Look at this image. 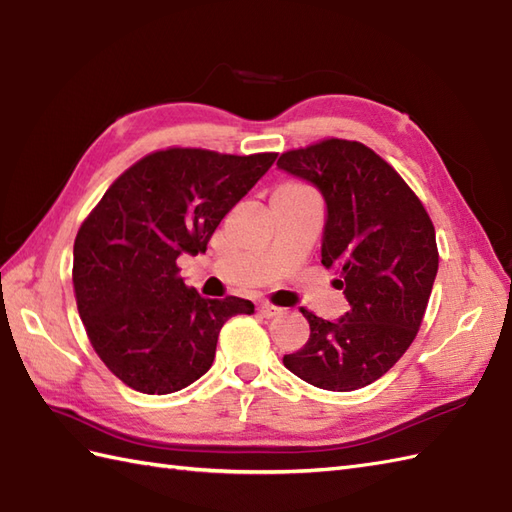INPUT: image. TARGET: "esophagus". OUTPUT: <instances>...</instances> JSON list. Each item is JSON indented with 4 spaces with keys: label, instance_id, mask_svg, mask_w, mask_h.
<instances>
[{
    "label": "esophagus",
    "instance_id": "esophagus-1",
    "mask_svg": "<svg viewBox=\"0 0 512 512\" xmlns=\"http://www.w3.org/2000/svg\"><path fill=\"white\" fill-rule=\"evenodd\" d=\"M259 312H261V316H266V318H275V316L283 314L281 307L270 305V303H261V305H259Z\"/></svg>",
    "mask_w": 512,
    "mask_h": 512
}]
</instances>
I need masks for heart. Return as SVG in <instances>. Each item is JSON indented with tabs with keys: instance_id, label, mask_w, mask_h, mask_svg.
<instances>
[{
	"instance_id": "heart-1",
	"label": "heart",
	"mask_w": 512,
	"mask_h": 512,
	"mask_svg": "<svg viewBox=\"0 0 512 512\" xmlns=\"http://www.w3.org/2000/svg\"><path fill=\"white\" fill-rule=\"evenodd\" d=\"M275 194L279 196H305V194H312L310 189L303 187V185H296V183H285L281 185Z\"/></svg>"
}]
</instances>
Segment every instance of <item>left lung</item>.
<instances>
[{
	"mask_svg": "<svg viewBox=\"0 0 512 512\" xmlns=\"http://www.w3.org/2000/svg\"><path fill=\"white\" fill-rule=\"evenodd\" d=\"M277 165L323 196L320 261L349 301L334 323L301 307L310 338L283 364L316 388H364L397 364L421 327L438 272L434 224L406 181L360 141L325 139L283 152Z\"/></svg>",
	"mask_w": 512,
	"mask_h": 512,
	"instance_id": "obj_1",
	"label": "left lung"
}]
</instances>
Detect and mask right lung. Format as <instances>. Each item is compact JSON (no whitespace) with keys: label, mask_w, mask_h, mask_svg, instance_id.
Masks as SVG:
<instances>
[{"label":"right lung","mask_w":512,"mask_h":512,"mask_svg":"<svg viewBox=\"0 0 512 512\" xmlns=\"http://www.w3.org/2000/svg\"><path fill=\"white\" fill-rule=\"evenodd\" d=\"M275 152H152L106 189L74 242L78 314L100 360L126 386L170 395L205 375L222 325L255 305L205 299L176 259L207 251L222 218L275 163Z\"/></svg>","instance_id":"right-lung-1"}]
</instances>
